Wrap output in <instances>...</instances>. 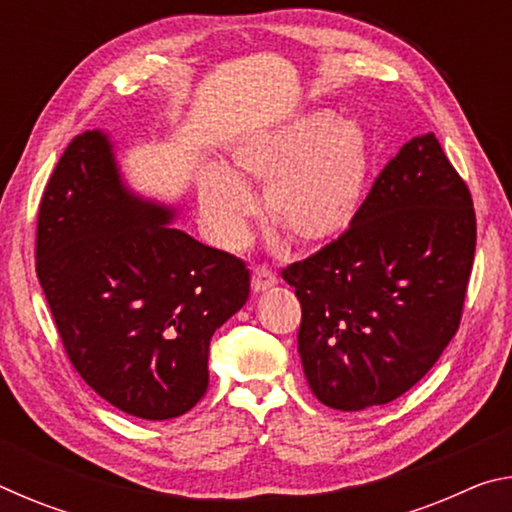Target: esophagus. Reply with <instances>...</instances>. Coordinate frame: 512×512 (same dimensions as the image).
I'll return each instance as SVG.
<instances>
[{
  "instance_id": "1",
  "label": "esophagus",
  "mask_w": 512,
  "mask_h": 512,
  "mask_svg": "<svg viewBox=\"0 0 512 512\" xmlns=\"http://www.w3.org/2000/svg\"><path fill=\"white\" fill-rule=\"evenodd\" d=\"M277 284V275L266 266H253V289L255 291H266Z\"/></svg>"
}]
</instances>
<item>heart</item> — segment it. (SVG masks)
<instances>
[{
	"instance_id": "1",
	"label": "heart",
	"mask_w": 512,
	"mask_h": 512,
	"mask_svg": "<svg viewBox=\"0 0 512 512\" xmlns=\"http://www.w3.org/2000/svg\"><path fill=\"white\" fill-rule=\"evenodd\" d=\"M235 177L207 169L201 205L214 237L239 246L257 214L244 185H264L266 221L298 246L339 239L361 212L370 176V142L354 121L316 110L241 137L230 151Z\"/></svg>"
}]
</instances>
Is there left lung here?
<instances>
[{
  "instance_id": "1",
  "label": "left lung",
  "mask_w": 512,
  "mask_h": 512,
  "mask_svg": "<svg viewBox=\"0 0 512 512\" xmlns=\"http://www.w3.org/2000/svg\"><path fill=\"white\" fill-rule=\"evenodd\" d=\"M474 248L470 189L436 137H413L350 228L282 268L300 300L311 393L329 409L363 411L418 384L461 325Z\"/></svg>"
}]
</instances>
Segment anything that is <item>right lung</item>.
Returning <instances> with one entry per match:
<instances>
[{"label":"right lung","mask_w":512,"mask_h":512,"mask_svg":"<svg viewBox=\"0 0 512 512\" xmlns=\"http://www.w3.org/2000/svg\"><path fill=\"white\" fill-rule=\"evenodd\" d=\"M171 216L121 185L99 131L60 155L38 210L36 273L69 361L144 420L196 406L212 334L250 296L246 264L171 228Z\"/></svg>","instance_id":"add662e5"}]
</instances>
